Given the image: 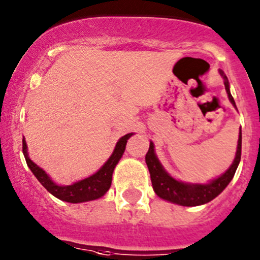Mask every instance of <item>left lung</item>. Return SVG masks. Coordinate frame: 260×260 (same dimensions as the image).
I'll return each mask as SVG.
<instances>
[{
    "mask_svg": "<svg viewBox=\"0 0 260 260\" xmlns=\"http://www.w3.org/2000/svg\"><path fill=\"white\" fill-rule=\"evenodd\" d=\"M219 73L224 80L225 91L228 94V99L232 103V106L237 109L235 103V99L231 95L230 82H228L227 76L224 75L222 70H219ZM241 128H240L239 140H237V151H236L235 159L232 165L223 173L220 177L215 178L213 180H209L208 183H185L182 180L175 179L170 174L165 170L162 164L159 162L158 157L154 152V144L149 143V149L146 154V164L148 166L149 174H151L152 187L159 199L165 201L173 202V204L180 205V206H200V205L208 204L211 200L222 193L225 189L235 175L237 166L241 159Z\"/></svg>",
    "mask_w": 260,
    "mask_h": 260,
    "instance_id": "1",
    "label": "left lung"
}]
</instances>
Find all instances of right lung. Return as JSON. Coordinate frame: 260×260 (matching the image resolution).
Listing matches in <instances>:
<instances>
[{
	"label": "right lung",
	"mask_w": 260,
	"mask_h": 260,
	"mask_svg": "<svg viewBox=\"0 0 260 260\" xmlns=\"http://www.w3.org/2000/svg\"><path fill=\"white\" fill-rule=\"evenodd\" d=\"M132 135H134V133L123 135L122 138L118 139L111 157L107 159L106 164L96 173L85 178V179L77 180V182L72 183L70 185H60L55 183L49 177V174H46L44 169H41L33 162L29 156H28V147L24 139H23V153H24L28 168L30 169L33 175L37 178L38 182L41 183L52 196H55L56 199L61 200V201L80 204V202H87L101 199L107 193V190L111 187L112 174H113L114 168H116V165L122 157L126 148V143H127V139Z\"/></svg>",
	"instance_id": "right-lung-1"
}]
</instances>
